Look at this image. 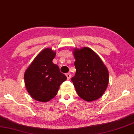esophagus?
I'll return each mask as SVG.
<instances>
[{
    "instance_id": "obj_1",
    "label": "esophagus",
    "mask_w": 134,
    "mask_h": 134,
    "mask_svg": "<svg viewBox=\"0 0 134 134\" xmlns=\"http://www.w3.org/2000/svg\"><path fill=\"white\" fill-rule=\"evenodd\" d=\"M66 76L68 80H70V79L71 78V74L69 73V72H68V73H67L66 75Z\"/></svg>"
}]
</instances>
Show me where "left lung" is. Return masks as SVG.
<instances>
[{
    "label": "left lung",
    "mask_w": 134,
    "mask_h": 134,
    "mask_svg": "<svg viewBox=\"0 0 134 134\" xmlns=\"http://www.w3.org/2000/svg\"><path fill=\"white\" fill-rule=\"evenodd\" d=\"M76 61V74L71 78L79 96L86 101L100 97L106 90L109 72L97 54L90 48H76L73 52Z\"/></svg>",
    "instance_id": "obj_1"
}]
</instances>
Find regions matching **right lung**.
<instances>
[{"instance_id":"right-lung-1","label":"right lung","mask_w":134,"mask_h":134,"mask_svg":"<svg viewBox=\"0 0 134 134\" xmlns=\"http://www.w3.org/2000/svg\"><path fill=\"white\" fill-rule=\"evenodd\" d=\"M56 52L51 48L42 50L25 72V85L34 99L48 102L57 94L59 86L67 77L52 62Z\"/></svg>"}]
</instances>
